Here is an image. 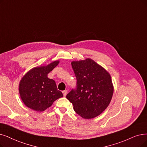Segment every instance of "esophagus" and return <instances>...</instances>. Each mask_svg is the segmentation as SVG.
Returning a JSON list of instances; mask_svg holds the SVG:
<instances>
[{
	"label": "esophagus",
	"instance_id": "34e87169",
	"mask_svg": "<svg viewBox=\"0 0 147 147\" xmlns=\"http://www.w3.org/2000/svg\"><path fill=\"white\" fill-rule=\"evenodd\" d=\"M63 93L64 96H66L67 95V90H64V91H63Z\"/></svg>",
	"mask_w": 147,
	"mask_h": 147
}]
</instances>
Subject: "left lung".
Returning a JSON list of instances; mask_svg holds the SVG:
<instances>
[{
	"mask_svg": "<svg viewBox=\"0 0 147 147\" xmlns=\"http://www.w3.org/2000/svg\"><path fill=\"white\" fill-rule=\"evenodd\" d=\"M77 88L66 96L76 113L84 119H92L107 109L113 96L114 87L110 74L91 58L72 61Z\"/></svg>",
	"mask_w": 147,
	"mask_h": 147,
	"instance_id": "obj_1",
	"label": "left lung"
}]
</instances>
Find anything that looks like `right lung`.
Returning <instances> with one entry per match:
<instances>
[{"label":"right lung","mask_w":147,"mask_h":147,"mask_svg":"<svg viewBox=\"0 0 147 147\" xmlns=\"http://www.w3.org/2000/svg\"><path fill=\"white\" fill-rule=\"evenodd\" d=\"M60 63L59 60L48 65L32 68L21 78L19 92L23 102L34 111H43L50 107L57 99L63 96L58 90L55 81L48 74Z\"/></svg>","instance_id":"right-lung-1"}]
</instances>
